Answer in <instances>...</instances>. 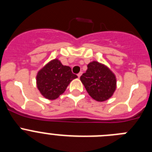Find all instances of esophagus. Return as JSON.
Returning a JSON list of instances; mask_svg holds the SVG:
<instances>
[{
  "instance_id": "obj_1",
  "label": "esophagus",
  "mask_w": 152,
  "mask_h": 152,
  "mask_svg": "<svg viewBox=\"0 0 152 152\" xmlns=\"http://www.w3.org/2000/svg\"><path fill=\"white\" fill-rule=\"evenodd\" d=\"M81 75H82V72H80V73H78L77 74V77H80V76H81Z\"/></svg>"
}]
</instances>
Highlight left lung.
<instances>
[{"label":"left lung","instance_id":"left-lung-1","mask_svg":"<svg viewBox=\"0 0 152 152\" xmlns=\"http://www.w3.org/2000/svg\"><path fill=\"white\" fill-rule=\"evenodd\" d=\"M80 79L90 96L99 102L110 98L116 88L114 74L104 64L95 61L88 64V70Z\"/></svg>","mask_w":152,"mask_h":152}]
</instances>
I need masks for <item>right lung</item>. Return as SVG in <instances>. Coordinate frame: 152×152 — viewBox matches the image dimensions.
I'll use <instances>...</instances> for the list:
<instances>
[{
    "label": "right lung",
    "instance_id": "add662e5",
    "mask_svg": "<svg viewBox=\"0 0 152 152\" xmlns=\"http://www.w3.org/2000/svg\"><path fill=\"white\" fill-rule=\"evenodd\" d=\"M77 77L69 66L63 65L61 61L54 59L45 64L36 75V84L44 97L56 100L62 94L70 82Z\"/></svg>",
    "mask_w": 152,
    "mask_h": 152
}]
</instances>
